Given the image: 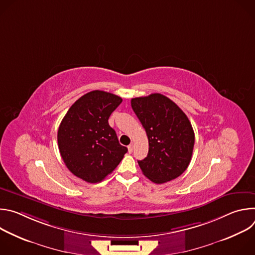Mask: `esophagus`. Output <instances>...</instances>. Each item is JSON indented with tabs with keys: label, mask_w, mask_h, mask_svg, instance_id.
Segmentation results:
<instances>
[{
	"label": "esophagus",
	"mask_w": 255,
	"mask_h": 255,
	"mask_svg": "<svg viewBox=\"0 0 255 255\" xmlns=\"http://www.w3.org/2000/svg\"><path fill=\"white\" fill-rule=\"evenodd\" d=\"M133 149H134V145H133V143H131L129 146H128V152L129 153H132L133 152Z\"/></svg>",
	"instance_id": "1"
}]
</instances>
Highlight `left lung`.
<instances>
[{
	"label": "left lung",
	"mask_w": 255,
	"mask_h": 255,
	"mask_svg": "<svg viewBox=\"0 0 255 255\" xmlns=\"http://www.w3.org/2000/svg\"><path fill=\"white\" fill-rule=\"evenodd\" d=\"M131 107L148 137V154L138 160L143 174L155 184L176 178L188 168L195 144L187 115L161 94L134 98Z\"/></svg>",
	"instance_id": "1"
}]
</instances>
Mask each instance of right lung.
<instances>
[{
  "mask_svg": "<svg viewBox=\"0 0 255 255\" xmlns=\"http://www.w3.org/2000/svg\"><path fill=\"white\" fill-rule=\"evenodd\" d=\"M121 103L122 99L114 94L90 92L68 109L59 125L60 155L66 167L87 183L103 180L128 151L108 122Z\"/></svg>",
  "mask_w": 255,
  "mask_h": 255,
  "instance_id": "add662e5",
  "label": "right lung"
}]
</instances>
